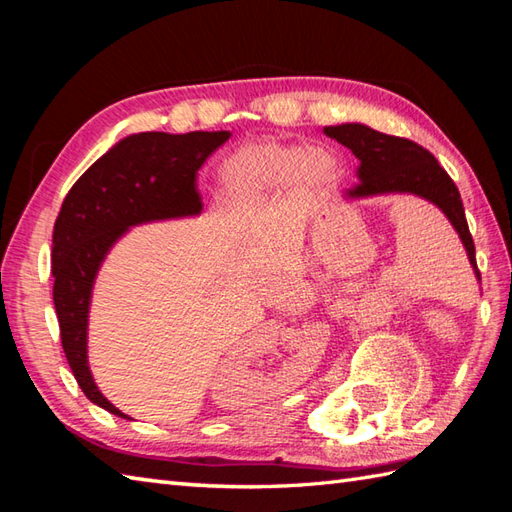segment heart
I'll list each match as a JSON object with an SVG mask.
<instances>
[{"mask_svg":"<svg viewBox=\"0 0 512 512\" xmlns=\"http://www.w3.org/2000/svg\"><path fill=\"white\" fill-rule=\"evenodd\" d=\"M339 158L325 147L286 143H248L217 167V193L228 209H253L284 191L288 184L308 187L334 180Z\"/></svg>","mask_w":512,"mask_h":512,"instance_id":"b5f03b06","label":"heart"}]
</instances>
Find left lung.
I'll return each instance as SVG.
<instances>
[{
    "mask_svg": "<svg viewBox=\"0 0 512 512\" xmlns=\"http://www.w3.org/2000/svg\"><path fill=\"white\" fill-rule=\"evenodd\" d=\"M323 134L345 145L358 158V184L343 191L345 200H363L374 195L409 193L436 204L460 235L466 257L473 266L477 281L482 284L475 262V244L466 224L460 191L449 173L440 167L431 151L413 140L387 136L363 123H343L323 127Z\"/></svg>",
    "mask_w": 512,
    "mask_h": 512,
    "instance_id": "left-lung-1",
    "label": "left lung"
}]
</instances>
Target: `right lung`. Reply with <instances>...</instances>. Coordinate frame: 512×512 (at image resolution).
I'll return each instance as SVG.
<instances>
[{"label": "right lung", "instance_id": "1", "mask_svg": "<svg viewBox=\"0 0 512 512\" xmlns=\"http://www.w3.org/2000/svg\"><path fill=\"white\" fill-rule=\"evenodd\" d=\"M228 138L231 132L132 134L96 160L61 204L52 233V299L61 345L83 394L118 418L127 416L101 394L88 365L96 275L132 226L202 213L198 169Z\"/></svg>", "mask_w": 512, "mask_h": 512}]
</instances>
